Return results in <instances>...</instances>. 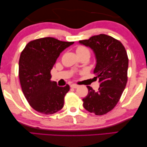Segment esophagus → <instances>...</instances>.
Segmentation results:
<instances>
[{"instance_id": "34e87169", "label": "esophagus", "mask_w": 147, "mask_h": 147, "mask_svg": "<svg viewBox=\"0 0 147 147\" xmlns=\"http://www.w3.org/2000/svg\"><path fill=\"white\" fill-rule=\"evenodd\" d=\"M70 87L73 88H77L78 87V85H76V84H72V85H70Z\"/></svg>"}]
</instances>
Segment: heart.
Wrapping results in <instances>:
<instances>
[{
  "mask_svg": "<svg viewBox=\"0 0 147 147\" xmlns=\"http://www.w3.org/2000/svg\"><path fill=\"white\" fill-rule=\"evenodd\" d=\"M76 53L78 56H81V55H90L89 50H88V48H86L85 46H79L77 47Z\"/></svg>",
  "mask_w": 147,
  "mask_h": 147,
  "instance_id": "obj_1",
  "label": "heart"
}]
</instances>
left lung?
I'll return each mask as SVG.
<instances>
[{
  "label": "left lung",
  "instance_id": "left-lung-1",
  "mask_svg": "<svg viewBox=\"0 0 147 147\" xmlns=\"http://www.w3.org/2000/svg\"><path fill=\"white\" fill-rule=\"evenodd\" d=\"M79 43L90 47L95 55L94 69L96 79H99L98 91L86 86L87 96L83 98V107L96 115L106 114L115 107L126 87L128 58L123 45L111 36L100 34Z\"/></svg>",
  "mask_w": 147,
  "mask_h": 147
}]
</instances>
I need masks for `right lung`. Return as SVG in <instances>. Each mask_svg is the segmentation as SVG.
Segmentation results:
<instances>
[{
    "mask_svg": "<svg viewBox=\"0 0 147 147\" xmlns=\"http://www.w3.org/2000/svg\"><path fill=\"white\" fill-rule=\"evenodd\" d=\"M74 44L42 38L31 41L21 53L19 61L21 88L28 103L36 111L51 115L63 107L69 86H57L51 80L50 72L60 54Z\"/></svg>",
    "mask_w": 147,
    "mask_h": 147,
    "instance_id": "add662e5",
    "label": "right lung"
}]
</instances>
